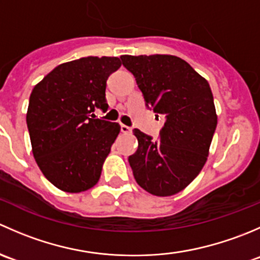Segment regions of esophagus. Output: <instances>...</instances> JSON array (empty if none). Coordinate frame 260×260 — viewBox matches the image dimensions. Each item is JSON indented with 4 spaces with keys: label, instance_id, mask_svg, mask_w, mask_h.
Here are the masks:
<instances>
[{
    "label": "esophagus",
    "instance_id": "obj_1",
    "mask_svg": "<svg viewBox=\"0 0 260 260\" xmlns=\"http://www.w3.org/2000/svg\"><path fill=\"white\" fill-rule=\"evenodd\" d=\"M120 132L123 133H132V128L125 124H120Z\"/></svg>",
    "mask_w": 260,
    "mask_h": 260
}]
</instances>
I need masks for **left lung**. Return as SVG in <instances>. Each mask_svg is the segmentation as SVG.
<instances>
[{"mask_svg":"<svg viewBox=\"0 0 260 260\" xmlns=\"http://www.w3.org/2000/svg\"><path fill=\"white\" fill-rule=\"evenodd\" d=\"M146 106L164 115L159 141L135 128L138 140L128 157L133 176L147 192L171 196L200 174L217 124L210 85L188 62L174 55H123Z\"/></svg>","mask_w":260,"mask_h":260,"instance_id":"8db88e82","label":"left lung"}]
</instances>
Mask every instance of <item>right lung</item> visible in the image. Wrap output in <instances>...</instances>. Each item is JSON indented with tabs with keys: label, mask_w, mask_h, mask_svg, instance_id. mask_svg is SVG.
Masks as SVG:
<instances>
[{
	"label": "right lung",
	"mask_w": 260,
	"mask_h": 260,
	"mask_svg": "<svg viewBox=\"0 0 260 260\" xmlns=\"http://www.w3.org/2000/svg\"><path fill=\"white\" fill-rule=\"evenodd\" d=\"M118 57L88 56L64 62L35 85L26 123L39 169L55 187L77 193L93 187L119 135L118 123L94 117L106 112L107 79Z\"/></svg>",
	"instance_id": "add662e5"
}]
</instances>
